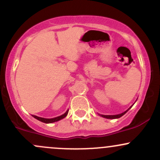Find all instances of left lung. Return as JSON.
I'll return each instance as SVG.
<instances>
[{"instance_id":"obj_1","label":"left lung","mask_w":160,"mask_h":160,"mask_svg":"<svg viewBox=\"0 0 160 160\" xmlns=\"http://www.w3.org/2000/svg\"><path fill=\"white\" fill-rule=\"evenodd\" d=\"M132 107V105L131 107L128 108L127 111H126L125 112H123V113H120V114H117V115H102V114H101V116H102V117H104V118H107V119H117V118H120V117H122V116H123L125 113H126V112H127L128 110H129ZM99 115H100V114H99Z\"/></svg>"}]
</instances>
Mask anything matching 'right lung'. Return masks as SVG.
<instances>
[{"instance_id": "1", "label": "right lung", "mask_w": 160, "mask_h": 160, "mask_svg": "<svg viewBox=\"0 0 160 160\" xmlns=\"http://www.w3.org/2000/svg\"><path fill=\"white\" fill-rule=\"evenodd\" d=\"M68 111H66L65 113H64V114L59 116V117H55V118L46 119V118H42V117H38V116H34V115H32V117H34V118L37 119V120H38L39 121H40V122H45V123H52V122H57V121H58V120H62V119L65 118L66 116L68 115Z\"/></svg>"}]
</instances>
